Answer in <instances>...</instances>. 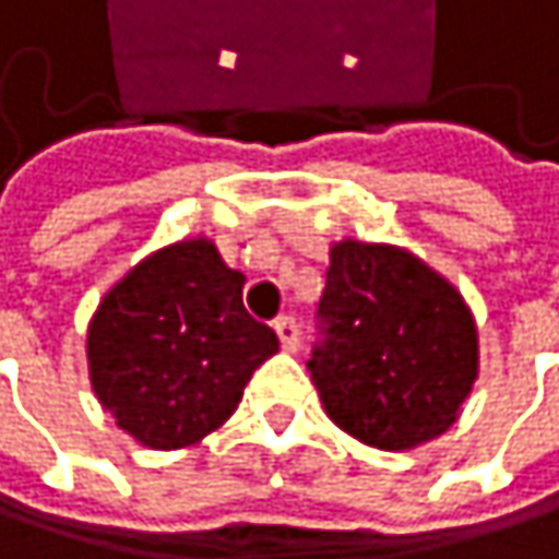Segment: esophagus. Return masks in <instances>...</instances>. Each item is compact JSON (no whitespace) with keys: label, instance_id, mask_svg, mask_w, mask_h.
Returning <instances> with one entry per match:
<instances>
[{"label":"esophagus","instance_id":"esophagus-1","mask_svg":"<svg viewBox=\"0 0 559 559\" xmlns=\"http://www.w3.org/2000/svg\"><path fill=\"white\" fill-rule=\"evenodd\" d=\"M275 333H278L281 349L294 353V349L300 346V330H297L294 317H278V320H275Z\"/></svg>","mask_w":559,"mask_h":559}]
</instances>
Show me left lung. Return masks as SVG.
Here are the masks:
<instances>
[{
	"label": "left lung",
	"instance_id": "1",
	"mask_svg": "<svg viewBox=\"0 0 559 559\" xmlns=\"http://www.w3.org/2000/svg\"><path fill=\"white\" fill-rule=\"evenodd\" d=\"M317 317L307 369L336 427L379 450H411L456 424L479 376V336L463 294L430 265L343 239Z\"/></svg>",
	"mask_w": 559,
	"mask_h": 559
}]
</instances>
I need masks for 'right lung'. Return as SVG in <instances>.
Wrapping results in <instances>:
<instances>
[{
	"label": "right lung",
	"mask_w": 559,
	"mask_h": 559,
	"mask_svg": "<svg viewBox=\"0 0 559 559\" xmlns=\"http://www.w3.org/2000/svg\"><path fill=\"white\" fill-rule=\"evenodd\" d=\"M242 284L197 236L158 249L99 300L86 330L90 385L142 447L200 443L278 353L275 330L246 313Z\"/></svg>",
	"instance_id": "1"
}]
</instances>
